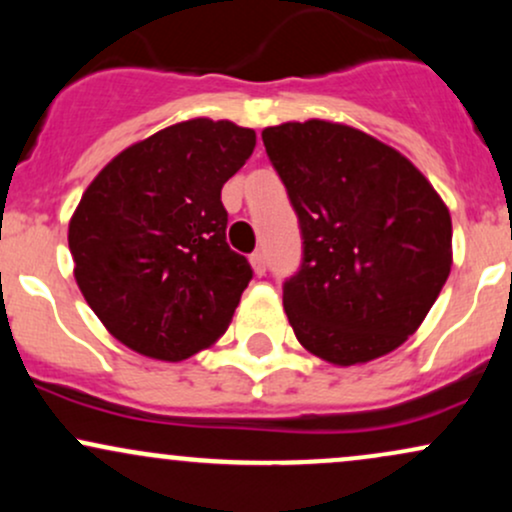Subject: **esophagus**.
Here are the masks:
<instances>
[{
    "instance_id": "esophagus-1",
    "label": "esophagus",
    "mask_w": 512,
    "mask_h": 512,
    "mask_svg": "<svg viewBox=\"0 0 512 512\" xmlns=\"http://www.w3.org/2000/svg\"><path fill=\"white\" fill-rule=\"evenodd\" d=\"M250 264H252V272H255L257 276H262L264 272H267V260H264V252H252L250 255Z\"/></svg>"
}]
</instances>
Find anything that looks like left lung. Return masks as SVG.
Listing matches in <instances>:
<instances>
[{"mask_svg":"<svg viewBox=\"0 0 512 512\" xmlns=\"http://www.w3.org/2000/svg\"><path fill=\"white\" fill-rule=\"evenodd\" d=\"M303 236L284 284L296 339L334 366L380 358L419 330L452 267L445 202L407 156L330 120L262 132Z\"/></svg>","mask_w":512,"mask_h":512,"instance_id":"8db88e82","label":"left lung"}]
</instances>
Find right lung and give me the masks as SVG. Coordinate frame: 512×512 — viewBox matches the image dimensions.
I'll list each match as a JSON object with an SVG mask.
<instances>
[{
	"instance_id": "add662e5",
	"label": "right lung",
	"mask_w": 512,
	"mask_h": 512,
	"mask_svg": "<svg viewBox=\"0 0 512 512\" xmlns=\"http://www.w3.org/2000/svg\"><path fill=\"white\" fill-rule=\"evenodd\" d=\"M255 139L195 117L127 146L86 187L69 221L74 279L127 349L182 361L228 330L252 269L226 243L221 187Z\"/></svg>"
}]
</instances>
